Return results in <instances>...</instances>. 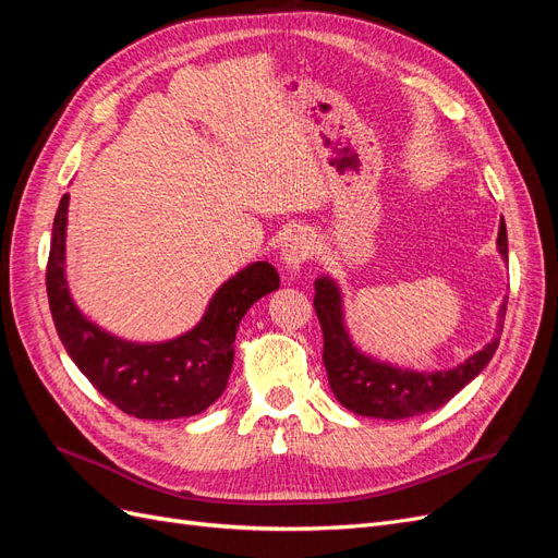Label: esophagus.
Here are the masks:
<instances>
[{"label": "esophagus", "mask_w": 558, "mask_h": 558, "mask_svg": "<svg viewBox=\"0 0 558 558\" xmlns=\"http://www.w3.org/2000/svg\"><path fill=\"white\" fill-rule=\"evenodd\" d=\"M314 256V238L307 230H295L289 240H286L281 248L283 265L289 269H300L310 258Z\"/></svg>", "instance_id": "1"}]
</instances>
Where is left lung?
Returning <instances> with one entry per match:
<instances>
[{"mask_svg": "<svg viewBox=\"0 0 558 558\" xmlns=\"http://www.w3.org/2000/svg\"><path fill=\"white\" fill-rule=\"evenodd\" d=\"M498 251L508 260V230L505 221L498 230ZM314 310L318 316L320 330H324V365L328 373V384L335 398L347 410L361 416L375 418H410L442 408L465 384L475 379L482 369L494 359L500 342L502 318L508 305L500 307L498 330L475 356L451 369H437V373H414L373 361L353 347L344 328L342 295L337 283L328 277L314 281Z\"/></svg>", "mask_w": 558, "mask_h": 558, "instance_id": "8db88e82", "label": "left lung"}]
</instances>
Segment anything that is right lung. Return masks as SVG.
I'll list each match as a JSON object with an SVG mask.
<instances>
[{"instance_id": "right-lung-1", "label": "right lung", "mask_w": 558, "mask_h": 558, "mask_svg": "<svg viewBox=\"0 0 558 558\" xmlns=\"http://www.w3.org/2000/svg\"><path fill=\"white\" fill-rule=\"evenodd\" d=\"M70 195H62L46 265V293L56 330L88 381L118 410L150 421L195 416L226 391L234 335L253 302L279 289L269 263H253L228 279L199 324L177 340L134 344L97 328L70 298L64 281V230Z\"/></svg>"}]
</instances>
